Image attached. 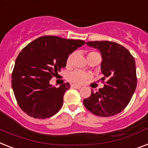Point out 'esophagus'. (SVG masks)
<instances>
[{
    "instance_id": "esophagus-1",
    "label": "esophagus",
    "mask_w": 148,
    "mask_h": 148,
    "mask_svg": "<svg viewBox=\"0 0 148 148\" xmlns=\"http://www.w3.org/2000/svg\"><path fill=\"white\" fill-rule=\"evenodd\" d=\"M71 87L72 88H74V89H80L81 88V86H80V85L73 84V85H71Z\"/></svg>"
}]
</instances>
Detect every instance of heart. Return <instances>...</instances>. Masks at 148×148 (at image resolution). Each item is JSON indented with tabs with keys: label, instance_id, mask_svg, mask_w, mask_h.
Returning a JSON list of instances; mask_svg holds the SVG:
<instances>
[{
	"label": "heart",
	"instance_id": "obj_1",
	"mask_svg": "<svg viewBox=\"0 0 148 148\" xmlns=\"http://www.w3.org/2000/svg\"><path fill=\"white\" fill-rule=\"evenodd\" d=\"M93 53H96V51H90L88 54V55ZM73 56H74V54L72 53L71 55H69V56L67 58V64L68 65H69L71 63L72 59H73ZM87 78H88V75L85 74L84 72L80 71H77L73 72V73H71L68 76V80H70L71 82L74 83V84H83V83H84L86 81Z\"/></svg>",
	"mask_w": 148,
	"mask_h": 148
}]
</instances>
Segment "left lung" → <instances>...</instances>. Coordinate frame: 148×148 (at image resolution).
<instances>
[{
	"label": "left lung",
	"mask_w": 148,
	"mask_h": 148,
	"mask_svg": "<svg viewBox=\"0 0 148 148\" xmlns=\"http://www.w3.org/2000/svg\"><path fill=\"white\" fill-rule=\"evenodd\" d=\"M86 45L100 51L101 71L106 80L104 87L91 90L84 105L92 113L102 117L117 115L124 110L137 86L135 61L128 49L109 41L87 42ZM103 82H104L103 80Z\"/></svg>",
	"instance_id": "left-lung-1"
}]
</instances>
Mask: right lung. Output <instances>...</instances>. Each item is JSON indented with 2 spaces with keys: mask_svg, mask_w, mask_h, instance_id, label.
I'll return each instance as SVG.
<instances>
[{
  "mask_svg": "<svg viewBox=\"0 0 148 148\" xmlns=\"http://www.w3.org/2000/svg\"><path fill=\"white\" fill-rule=\"evenodd\" d=\"M83 40L45 36L35 39L18 55L12 72V88L18 105L28 116L46 119L54 116L63 105L68 83L59 87L49 81L66 66L67 58Z\"/></svg>",
  "mask_w": 148,
  "mask_h": 148,
  "instance_id": "obj_1",
  "label": "right lung"
}]
</instances>
